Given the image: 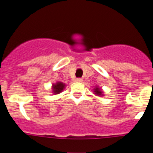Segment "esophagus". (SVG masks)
Masks as SVG:
<instances>
[{"instance_id": "1", "label": "esophagus", "mask_w": 153, "mask_h": 153, "mask_svg": "<svg viewBox=\"0 0 153 153\" xmlns=\"http://www.w3.org/2000/svg\"><path fill=\"white\" fill-rule=\"evenodd\" d=\"M76 81L80 83V82H83V79H82V78H76Z\"/></svg>"}]
</instances>
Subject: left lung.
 Instances as JSON below:
<instances>
[{"label": "left lung", "instance_id": "8db88e82", "mask_svg": "<svg viewBox=\"0 0 153 153\" xmlns=\"http://www.w3.org/2000/svg\"><path fill=\"white\" fill-rule=\"evenodd\" d=\"M94 93H95L97 96H100V97L103 95V94H102V91L100 90V89L99 88L98 86H97V87L94 89Z\"/></svg>", "mask_w": 153, "mask_h": 153}]
</instances>
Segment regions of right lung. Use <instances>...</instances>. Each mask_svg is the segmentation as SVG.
I'll return each instance as SVG.
<instances>
[{
  "label": "right lung",
  "mask_w": 153,
  "mask_h": 153,
  "mask_svg": "<svg viewBox=\"0 0 153 153\" xmlns=\"http://www.w3.org/2000/svg\"><path fill=\"white\" fill-rule=\"evenodd\" d=\"M65 86L66 85L63 83H62V82H57V83L53 84V93H54V94H59V93L63 91V89L65 88Z\"/></svg>",
  "instance_id": "obj_1"
}]
</instances>
